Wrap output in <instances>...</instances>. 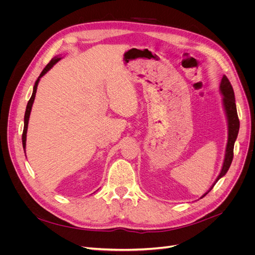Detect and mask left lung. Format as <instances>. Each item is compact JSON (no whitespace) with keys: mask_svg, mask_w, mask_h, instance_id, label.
<instances>
[{"mask_svg":"<svg viewBox=\"0 0 255 255\" xmlns=\"http://www.w3.org/2000/svg\"><path fill=\"white\" fill-rule=\"evenodd\" d=\"M220 91L223 95V105H224V110H225V113L227 116V122H229V139H227L225 158H224L222 169L219 173L218 178L216 179V182L214 183L213 186L211 187V189L214 186H215V184L218 182V180L221 179L225 175L232 164L233 158H234V145H235V141L237 139L239 129H240V121H239V117H238V113H237L235 92H234L233 86L229 80V78H227L225 75H223V77L221 79ZM211 189L200 198L206 196L211 191Z\"/></svg>","mask_w":255,"mask_h":255,"instance_id":"1","label":"left lung"}]
</instances>
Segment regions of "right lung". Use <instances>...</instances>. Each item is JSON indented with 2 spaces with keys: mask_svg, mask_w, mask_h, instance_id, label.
Returning <instances> with one entry per match:
<instances>
[{
  "mask_svg": "<svg viewBox=\"0 0 255 255\" xmlns=\"http://www.w3.org/2000/svg\"><path fill=\"white\" fill-rule=\"evenodd\" d=\"M60 60V58H53L46 66L45 68L42 70V72L40 73L38 79L36 80L35 83V86H34V89H33V94L32 96L28 102V105H26V110H25V114H24V126H23V131H22V146L23 149H25V140H26V130H28V124H29V118H30V114H31V110H32V105H33V102H34V99H35V96H36V91H37V86H38V83L40 80V77H42L50 68L51 67L55 65L58 61ZM25 151V150H24ZM25 153V152H24Z\"/></svg>",
  "mask_w": 255,
  "mask_h": 255,
  "instance_id": "add662e5",
  "label": "right lung"
}]
</instances>
